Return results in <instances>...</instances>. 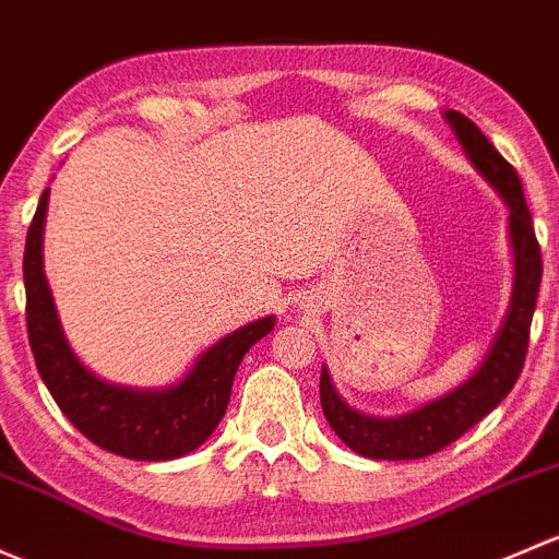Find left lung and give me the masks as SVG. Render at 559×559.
<instances>
[{
    "instance_id": "left-lung-1",
    "label": "left lung",
    "mask_w": 559,
    "mask_h": 559,
    "mask_svg": "<svg viewBox=\"0 0 559 559\" xmlns=\"http://www.w3.org/2000/svg\"><path fill=\"white\" fill-rule=\"evenodd\" d=\"M447 123L463 145L474 169L495 188L509 210V241L514 258V282H511L509 309L500 320L498 333L492 336L490 349L468 379L457 388L436 395L428 404L412 412L377 417L349 406L338 395L331 371L322 366L320 373V404L333 433L353 452L371 460H417L444 450L454 439L474 428L481 417L492 412L520 379L531 338V322L536 312V298L540 287V247L533 231V217L522 195V182L514 166L492 147L465 115L447 109Z\"/></svg>"
}]
</instances>
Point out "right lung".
<instances>
[{
    "label": "right lung",
    "instance_id": "right-lung-1",
    "mask_svg": "<svg viewBox=\"0 0 559 559\" xmlns=\"http://www.w3.org/2000/svg\"><path fill=\"white\" fill-rule=\"evenodd\" d=\"M45 188L23 252L26 328L34 364L45 388L85 439L129 460H177L215 433L226 414L231 384L247 349L272 333L274 314L258 318L206 347L177 382L164 388H129L96 377L69 347L43 263Z\"/></svg>",
    "mask_w": 559,
    "mask_h": 559
}]
</instances>
